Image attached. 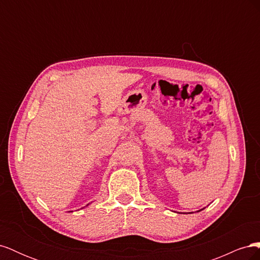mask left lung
I'll return each instance as SVG.
<instances>
[{"label": "left lung", "instance_id": "obj_1", "mask_svg": "<svg viewBox=\"0 0 260 260\" xmlns=\"http://www.w3.org/2000/svg\"><path fill=\"white\" fill-rule=\"evenodd\" d=\"M204 209V208H203ZM203 209H200V210H198V211H201V210H203Z\"/></svg>", "mask_w": 260, "mask_h": 260}]
</instances>
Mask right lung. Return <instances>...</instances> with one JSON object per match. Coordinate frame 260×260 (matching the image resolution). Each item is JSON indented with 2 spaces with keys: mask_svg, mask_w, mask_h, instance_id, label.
Segmentation results:
<instances>
[{
  "mask_svg": "<svg viewBox=\"0 0 260 260\" xmlns=\"http://www.w3.org/2000/svg\"><path fill=\"white\" fill-rule=\"evenodd\" d=\"M88 205H89V204H88ZM88 205H86V206H88Z\"/></svg>",
  "mask_w": 260,
  "mask_h": 260,
  "instance_id": "1",
  "label": "right lung"
}]
</instances>
